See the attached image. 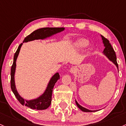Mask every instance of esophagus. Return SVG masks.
<instances>
[{"instance_id":"obj_1","label":"esophagus","mask_w":126,"mask_h":126,"mask_svg":"<svg viewBox=\"0 0 126 126\" xmlns=\"http://www.w3.org/2000/svg\"><path fill=\"white\" fill-rule=\"evenodd\" d=\"M76 70H77V69H76L75 67H72L70 68V72L71 73V74H74V73L75 72Z\"/></svg>"}]
</instances>
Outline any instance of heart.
Wrapping results in <instances>:
<instances>
[{
    "mask_svg": "<svg viewBox=\"0 0 126 126\" xmlns=\"http://www.w3.org/2000/svg\"><path fill=\"white\" fill-rule=\"evenodd\" d=\"M88 44V41L84 39H80L77 40L75 43V47L77 49H82L85 48V47L87 46Z\"/></svg>",
    "mask_w": 126,
    "mask_h": 126,
    "instance_id": "b5f03b06",
    "label": "heart"
}]
</instances>
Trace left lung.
<instances>
[{"label":"left lung","instance_id":"8db88e82","mask_svg":"<svg viewBox=\"0 0 126 126\" xmlns=\"http://www.w3.org/2000/svg\"><path fill=\"white\" fill-rule=\"evenodd\" d=\"M100 36H101L102 39V41H103V44H104V47H105V49L103 51V54H104L105 56L106 57L109 59V60H110V61H111V62L115 64V65L117 66V69H118V64H117V57H116L115 52L114 49H113V48H112V45H110V41H109L107 39L105 38V37L103 36L102 35H100ZM75 102H76V104H77V106H78L79 108L82 110V111L88 112L96 111V110H88V109L82 107V106H81L79 104L76 100H75Z\"/></svg>","mask_w":126,"mask_h":126}]
</instances>
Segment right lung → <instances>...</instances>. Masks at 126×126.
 I'll return each mask as SVG.
<instances>
[{
    "mask_svg": "<svg viewBox=\"0 0 126 126\" xmlns=\"http://www.w3.org/2000/svg\"><path fill=\"white\" fill-rule=\"evenodd\" d=\"M64 30V27H44V28L39 29L33 32L31 34L26 36L23 41L24 42H27L29 41H34L36 39H44L51 36L54 34L60 33ZM23 43L18 46L17 50L14 56L13 64L11 69V87L12 92L14 93L17 100L23 105H24L33 110H44L47 109L50 106L52 100V93L55 84L58 79H60V75L57 72L52 77L48 82L46 90L42 95L38 98L32 100H25L19 94L16 89V84H15V72L16 68V61L18 56L20 52V48L21 47Z\"/></svg>",
    "mask_w": 126,
    "mask_h": 126,
    "instance_id": "1",
    "label": "right lung"
}]
</instances>
